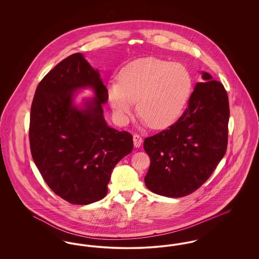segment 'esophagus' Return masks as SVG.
Instances as JSON below:
<instances>
[{"mask_svg": "<svg viewBox=\"0 0 259 259\" xmlns=\"http://www.w3.org/2000/svg\"><path fill=\"white\" fill-rule=\"evenodd\" d=\"M133 141H134V146H135L136 148H140V147L142 146V144H143V139H142V137L140 135H138V134L134 135V137H133Z\"/></svg>", "mask_w": 259, "mask_h": 259, "instance_id": "obj_1", "label": "esophagus"}]
</instances>
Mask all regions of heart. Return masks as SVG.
<instances>
[{"label": "heart", "instance_id": "b5f03b06", "mask_svg": "<svg viewBox=\"0 0 259 259\" xmlns=\"http://www.w3.org/2000/svg\"><path fill=\"white\" fill-rule=\"evenodd\" d=\"M192 80L180 63L145 58L125 66L119 81H111L108 97L119 120H126L137 101V112L149 127L159 129L172 123L184 111Z\"/></svg>", "mask_w": 259, "mask_h": 259}]
</instances>
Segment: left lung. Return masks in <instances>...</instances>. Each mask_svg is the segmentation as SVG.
Segmentation results:
<instances>
[{
  "label": "left lung",
  "instance_id": "8db88e82",
  "mask_svg": "<svg viewBox=\"0 0 259 259\" xmlns=\"http://www.w3.org/2000/svg\"><path fill=\"white\" fill-rule=\"evenodd\" d=\"M190 95L183 115L160 133L145 139L150 158L148 189L184 197L203 185L224 156L228 143L229 102L223 84L208 73Z\"/></svg>",
  "mask_w": 259,
  "mask_h": 259
}]
</instances>
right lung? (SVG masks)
Instances as JSON below:
<instances>
[{
  "label": "right lung",
  "instance_id": "obj_1",
  "mask_svg": "<svg viewBox=\"0 0 259 259\" xmlns=\"http://www.w3.org/2000/svg\"><path fill=\"white\" fill-rule=\"evenodd\" d=\"M91 87L96 98L86 109L72 104L74 91ZM108 89L82 54L57 64L38 83L30 115L32 157L59 197L87 205L105 197L114 166L133 149V137L107 125L103 104Z\"/></svg>",
  "mask_w": 259,
  "mask_h": 259
}]
</instances>
